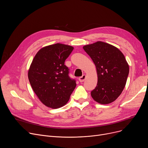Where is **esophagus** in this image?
Wrapping results in <instances>:
<instances>
[{"mask_svg":"<svg viewBox=\"0 0 148 148\" xmlns=\"http://www.w3.org/2000/svg\"><path fill=\"white\" fill-rule=\"evenodd\" d=\"M86 75H83L82 77H80L79 79V82H83L85 80V79H86Z\"/></svg>","mask_w":148,"mask_h":148,"instance_id":"esophagus-1","label":"esophagus"}]
</instances>
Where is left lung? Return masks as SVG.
I'll return each instance as SVG.
<instances>
[{
  "instance_id": "1",
  "label": "left lung",
  "mask_w": 148,
  "mask_h": 148,
  "mask_svg": "<svg viewBox=\"0 0 148 148\" xmlns=\"http://www.w3.org/2000/svg\"><path fill=\"white\" fill-rule=\"evenodd\" d=\"M96 66L98 82L91 92L96 102L110 104L117 99L125 86L129 65L123 53L116 47L97 41L83 46Z\"/></svg>"
}]
</instances>
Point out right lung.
Masks as SVG:
<instances>
[{"label": "right lung", "instance_id": "add662e5", "mask_svg": "<svg viewBox=\"0 0 148 148\" xmlns=\"http://www.w3.org/2000/svg\"><path fill=\"white\" fill-rule=\"evenodd\" d=\"M73 49L72 46L60 43L45 46L37 52L31 63L29 82L39 99L47 107L58 108L65 106L76 86L65 65Z\"/></svg>", "mask_w": 148, "mask_h": 148}]
</instances>
